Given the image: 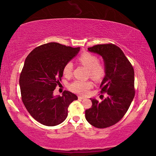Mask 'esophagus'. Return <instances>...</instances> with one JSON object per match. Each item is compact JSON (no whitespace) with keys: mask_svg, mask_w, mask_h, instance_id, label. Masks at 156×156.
Instances as JSON below:
<instances>
[{"mask_svg":"<svg viewBox=\"0 0 156 156\" xmlns=\"http://www.w3.org/2000/svg\"><path fill=\"white\" fill-rule=\"evenodd\" d=\"M78 99H79V100H83V99H85V98L83 97V96H78Z\"/></svg>","mask_w":156,"mask_h":156,"instance_id":"34e87169","label":"esophagus"}]
</instances>
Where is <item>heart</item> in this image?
<instances>
[{"label":"heart","mask_w":156,"mask_h":156,"mask_svg":"<svg viewBox=\"0 0 156 156\" xmlns=\"http://www.w3.org/2000/svg\"><path fill=\"white\" fill-rule=\"evenodd\" d=\"M78 61L83 66L88 68V75L96 81H100L104 79L106 74V69L104 65L99 62L97 56L90 52H85L78 58ZM74 70V63L72 61H68L63 67V74L66 77H70ZM93 83L90 80H76L72 82L69 85V89L72 92L85 95L88 94L89 90L92 88Z\"/></svg>","instance_id":"b5f03b06"}]
</instances>
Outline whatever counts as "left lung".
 <instances>
[{
    "instance_id": "left-lung-1",
    "label": "left lung",
    "mask_w": 156,
    "mask_h": 156,
    "mask_svg": "<svg viewBox=\"0 0 156 156\" xmlns=\"http://www.w3.org/2000/svg\"><path fill=\"white\" fill-rule=\"evenodd\" d=\"M88 50L103 58L106 74L101 83L100 92L108 96L101 102L91 98L92 105L85 111L86 119L96 128H108L124 117L134 98V70L116 45L98 44Z\"/></svg>"
}]
</instances>
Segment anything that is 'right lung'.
Instances as JSON below:
<instances>
[{
  "mask_svg": "<svg viewBox=\"0 0 156 156\" xmlns=\"http://www.w3.org/2000/svg\"><path fill=\"white\" fill-rule=\"evenodd\" d=\"M80 48L50 42L35 48L25 60L19 78L22 101L31 116L43 125L54 126L63 122L69 105L78 100L76 95L66 90L62 96H54L53 92L60 84L64 64Z\"/></svg>",
  "mask_w": 156,
  "mask_h": 156,
  "instance_id": "right-lung-1",
  "label": "right lung"
}]
</instances>
